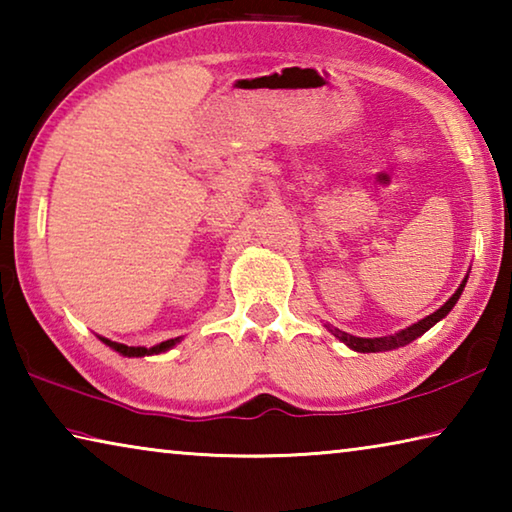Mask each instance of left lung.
Returning <instances> with one entry per match:
<instances>
[{
    "instance_id": "1",
    "label": "left lung",
    "mask_w": 512,
    "mask_h": 512,
    "mask_svg": "<svg viewBox=\"0 0 512 512\" xmlns=\"http://www.w3.org/2000/svg\"><path fill=\"white\" fill-rule=\"evenodd\" d=\"M465 282H467V280H463L461 287L456 289L454 296L449 298L443 307L436 309V311H433V314H429L427 318L418 320V323H413L411 327H406V329H402V332H397V334H393V336H379V339H361V336H352V334H348V332H341V329H336V327H327V329L336 336V339L343 341V343L348 345V348H352L354 352H386V350L402 348V345H409L411 341L418 339V336H422L424 332H427V329H431L433 325H436L440 318H445V316L449 314V311H452V307L456 305V300L461 298V293H463V289H465Z\"/></svg>"
}]
</instances>
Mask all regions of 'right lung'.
<instances>
[{
    "label": "right lung",
    "instance_id": "add662e5",
    "mask_svg": "<svg viewBox=\"0 0 512 512\" xmlns=\"http://www.w3.org/2000/svg\"><path fill=\"white\" fill-rule=\"evenodd\" d=\"M99 339L108 345V348H112L119 354H124V357H146V354H160V352H167L169 348H173L180 341L178 339H169V341H162L158 345H153V348H142V345H137V348H133V345H124V343H115V341H108L103 339V336H99Z\"/></svg>",
    "mask_w": 512,
    "mask_h": 512
}]
</instances>
